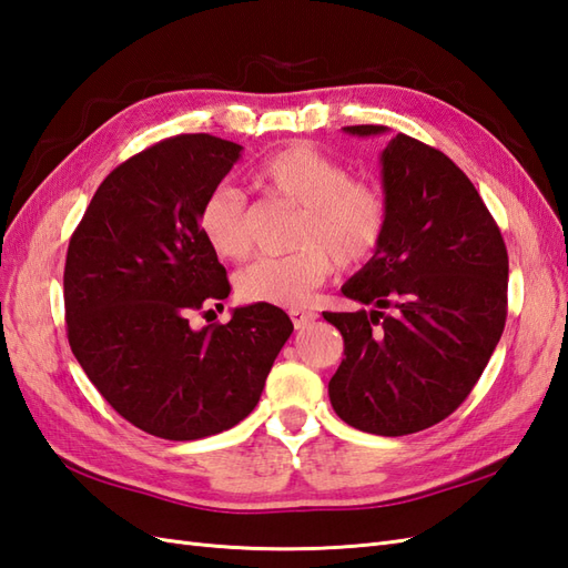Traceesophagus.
Wrapping results in <instances>:
<instances>
[{
  "label": "esophagus",
  "instance_id": "34e87169",
  "mask_svg": "<svg viewBox=\"0 0 568 568\" xmlns=\"http://www.w3.org/2000/svg\"><path fill=\"white\" fill-rule=\"evenodd\" d=\"M288 315H292V321H294V327H296V329L308 327V325L315 321V317H317L313 311H303V308H292V311H288Z\"/></svg>",
  "mask_w": 568,
  "mask_h": 568
}]
</instances>
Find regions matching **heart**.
I'll use <instances>...</instances> for the list:
<instances>
[{
	"mask_svg": "<svg viewBox=\"0 0 568 568\" xmlns=\"http://www.w3.org/2000/svg\"><path fill=\"white\" fill-rule=\"evenodd\" d=\"M253 183L265 195L301 206L292 255L260 257L236 274V294L245 303L301 306L335 272L362 267L373 257L388 226L383 192L352 180L335 159L306 144L274 151L257 165ZM197 226L202 239L224 260L253 251L251 214L239 190L221 185L204 197Z\"/></svg>",
	"mask_w": 568,
	"mask_h": 568,
	"instance_id": "obj_1",
	"label": "heart"
}]
</instances>
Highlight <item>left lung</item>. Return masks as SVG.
Here are the masks:
<instances>
[{
	"instance_id": "obj_1",
	"label": "left lung",
	"mask_w": 568,
	"mask_h": 568,
	"mask_svg": "<svg viewBox=\"0 0 568 568\" xmlns=\"http://www.w3.org/2000/svg\"><path fill=\"white\" fill-rule=\"evenodd\" d=\"M381 175L385 236L342 286L371 308L323 313L344 339L327 390L337 417L358 432L407 436L458 409L487 368L506 325L508 253L475 185L438 149L395 134Z\"/></svg>"
}]
</instances>
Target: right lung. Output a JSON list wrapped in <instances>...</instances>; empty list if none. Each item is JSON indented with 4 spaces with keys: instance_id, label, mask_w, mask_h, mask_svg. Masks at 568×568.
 <instances>
[{
    "instance_id": "1",
    "label": "right lung",
    "mask_w": 568,
    "mask_h": 568,
    "mask_svg": "<svg viewBox=\"0 0 568 568\" xmlns=\"http://www.w3.org/2000/svg\"><path fill=\"white\" fill-rule=\"evenodd\" d=\"M241 151L212 134L144 149L103 180L69 241V347L108 405L151 436L197 440L243 422L294 332L270 303L190 327L231 292L197 214Z\"/></svg>"
}]
</instances>
